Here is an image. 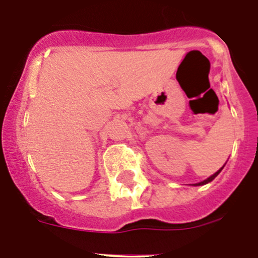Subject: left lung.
<instances>
[{
  "mask_svg": "<svg viewBox=\"0 0 258 258\" xmlns=\"http://www.w3.org/2000/svg\"><path fill=\"white\" fill-rule=\"evenodd\" d=\"M222 169H223V167H222ZM222 169H221V170H218V171H217V172H216V174H213V175H212V176H209V177H208V179H207V180H204V181H201V182H198V184H197V185H204V184H207V182L212 181V180H213V179H214V177H216V176H217V175H218V174H219V172H221V171H222Z\"/></svg>",
  "mask_w": 258,
  "mask_h": 258,
  "instance_id": "1",
  "label": "left lung"
}]
</instances>
